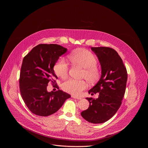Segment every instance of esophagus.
I'll return each mask as SVG.
<instances>
[{
	"mask_svg": "<svg viewBox=\"0 0 148 148\" xmlns=\"http://www.w3.org/2000/svg\"><path fill=\"white\" fill-rule=\"evenodd\" d=\"M71 97L73 98H75V99H80L81 98V97H77L75 95H71Z\"/></svg>",
	"mask_w": 148,
	"mask_h": 148,
	"instance_id": "esophagus-1",
	"label": "esophagus"
}]
</instances>
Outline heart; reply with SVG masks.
Here are the masks:
<instances>
[{
    "label": "heart",
    "mask_w": 148,
    "mask_h": 148,
    "mask_svg": "<svg viewBox=\"0 0 148 148\" xmlns=\"http://www.w3.org/2000/svg\"><path fill=\"white\" fill-rule=\"evenodd\" d=\"M69 58L74 64L84 68L82 77L86 78L89 82L95 83L99 79L101 71L97 66V59L92 53L86 49H79L73 52L69 56ZM69 69L68 63L64 58H60L54 66L56 74L61 78H64L67 75ZM87 87V84L85 80L73 78L66 80L61 86L64 91L73 95L80 94Z\"/></svg>",
    "instance_id": "heart-1"
}]
</instances>
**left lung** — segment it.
<instances>
[{"instance_id": "left-lung-1", "label": "left lung", "mask_w": 148, "mask_h": 148, "mask_svg": "<svg viewBox=\"0 0 148 148\" xmlns=\"http://www.w3.org/2000/svg\"><path fill=\"white\" fill-rule=\"evenodd\" d=\"M101 66V76L96 85L88 91L91 95L99 93L98 98H86L90 105L81 116L89 122L101 123L111 118L117 112L123 98L128 74L122 60L113 49L91 47Z\"/></svg>"}]
</instances>
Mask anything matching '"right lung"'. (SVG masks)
<instances>
[{"instance_id":"1","label":"right lung","mask_w":148,"mask_h":148,"mask_svg":"<svg viewBox=\"0 0 148 148\" xmlns=\"http://www.w3.org/2000/svg\"><path fill=\"white\" fill-rule=\"evenodd\" d=\"M67 49L55 44H40L34 47L23 58L21 67L19 87L22 97L34 114L47 116L56 112L71 95L62 90L48 92L51 82L59 89L53 67Z\"/></svg>"}]
</instances>
